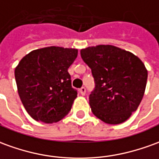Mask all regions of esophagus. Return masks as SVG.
<instances>
[{
	"mask_svg": "<svg viewBox=\"0 0 159 159\" xmlns=\"http://www.w3.org/2000/svg\"><path fill=\"white\" fill-rule=\"evenodd\" d=\"M80 93H81V95H85V93H86V89L84 87H82L80 89Z\"/></svg>",
	"mask_w": 159,
	"mask_h": 159,
	"instance_id": "1",
	"label": "esophagus"
}]
</instances>
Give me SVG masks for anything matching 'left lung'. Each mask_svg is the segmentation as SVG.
<instances>
[{
    "mask_svg": "<svg viewBox=\"0 0 159 159\" xmlns=\"http://www.w3.org/2000/svg\"><path fill=\"white\" fill-rule=\"evenodd\" d=\"M81 57L95 80L89 95L92 113L107 124L126 121L144 96L145 64L133 53L109 45L82 49Z\"/></svg>",
    "mask_w": 159,
    "mask_h": 159,
    "instance_id": "8db88e82",
    "label": "left lung"
}]
</instances>
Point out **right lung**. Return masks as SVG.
Listing matches in <instances>:
<instances>
[{
	"label": "right lung",
	"instance_id": "add662e5",
	"mask_svg": "<svg viewBox=\"0 0 159 159\" xmlns=\"http://www.w3.org/2000/svg\"><path fill=\"white\" fill-rule=\"evenodd\" d=\"M76 49L50 46L25 55L14 70L18 93L26 112L37 121L57 122L71 109L77 91L69 67Z\"/></svg>",
	"mask_w": 159,
	"mask_h": 159
}]
</instances>
